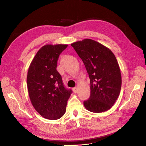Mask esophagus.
<instances>
[{"label":"esophagus","instance_id":"1","mask_svg":"<svg viewBox=\"0 0 146 146\" xmlns=\"http://www.w3.org/2000/svg\"><path fill=\"white\" fill-rule=\"evenodd\" d=\"M78 87H74L73 88V91L74 93H76L78 91Z\"/></svg>","mask_w":146,"mask_h":146}]
</instances>
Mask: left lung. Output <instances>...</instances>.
I'll list each match as a JSON object with an SVG mask.
<instances>
[{"label":"left lung","instance_id":"obj_1","mask_svg":"<svg viewBox=\"0 0 146 146\" xmlns=\"http://www.w3.org/2000/svg\"><path fill=\"white\" fill-rule=\"evenodd\" d=\"M82 60L90 80V96L83 102L86 110L103 113L116 102L121 88V74L113 53L102 44L84 39L71 44Z\"/></svg>","mask_w":146,"mask_h":146}]
</instances>
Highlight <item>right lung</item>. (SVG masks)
Masks as SVG:
<instances>
[{"mask_svg": "<svg viewBox=\"0 0 146 146\" xmlns=\"http://www.w3.org/2000/svg\"><path fill=\"white\" fill-rule=\"evenodd\" d=\"M67 45H46L36 53L29 66L27 88L30 101L42 117L58 119L65 113L67 101L72 93L64 86L57 72V62Z\"/></svg>", "mask_w": 146, "mask_h": 146, "instance_id": "right-lung-1", "label": "right lung"}]
</instances>
